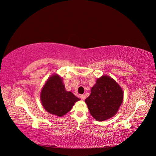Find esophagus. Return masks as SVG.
Returning a JSON list of instances; mask_svg holds the SVG:
<instances>
[{"label": "esophagus", "instance_id": "obj_1", "mask_svg": "<svg viewBox=\"0 0 156 156\" xmlns=\"http://www.w3.org/2000/svg\"><path fill=\"white\" fill-rule=\"evenodd\" d=\"M80 98H81V99H82V100H85V98H86V96H85V95H81Z\"/></svg>", "mask_w": 156, "mask_h": 156}]
</instances>
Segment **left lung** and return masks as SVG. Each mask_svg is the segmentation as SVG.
I'll list each match as a JSON object with an SVG mask.
<instances>
[{
    "mask_svg": "<svg viewBox=\"0 0 156 156\" xmlns=\"http://www.w3.org/2000/svg\"><path fill=\"white\" fill-rule=\"evenodd\" d=\"M123 100V91L112 78L104 75L96 80L91 94L85 99L90 113L97 121L112 118Z\"/></svg>",
    "mask_w": 156,
    "mask_h": 156,
    "instance_id": "8db88e82",
    "label": "left lung"
}]
</instances>
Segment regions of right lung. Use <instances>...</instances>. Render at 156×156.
Returning a JSON list of instances; mask_svg holds the SVG:
<instances>
[{"instance_id": "add662e5", "label": "right lung", "mask_w": 156, "mask_h": 156, "mask_svg": "<svg viewBox=\"0 0 156 156\" xmlns=\"http://www.w3.org/2000/svg\"><path fill=\"white\" fill-rule=\"evenodd\" d=\"M40 100L47 112L61 117L68 113L80 99L72 92L66 90L62 78L58 75H53L43 87Z\"/></svg>"}]
</instances>
